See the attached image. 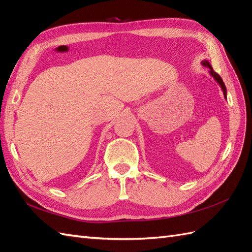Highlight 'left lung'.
I'll use <instances>...</instances> for the list:
<instances>
[{
    "mask_svg": "<svg viewBox=\"0 0 252 252\" xmlns=\"http://www.w3.org/2000/svg\"><path fill=\"white\" fill-rule=\"evenodd\" d=\"M202 63H203V65H205V66H207L208 68H210V74H211V76H212L213 78H215L216 81H217L219 84L221 85V88H222V90H223L224 97L226 98V88H225V84H224V82H223L222 78H221L220 76H219V74H218L216 71H213V69H212L211 65H210V63H209L208 62H206V61H205V62H202Z\"/></svg>",
    "mask_w": 252,
    "mask_h": 252,
    "instance_id": "obj_1",
    "label": "left lung"
}]
</instances>
